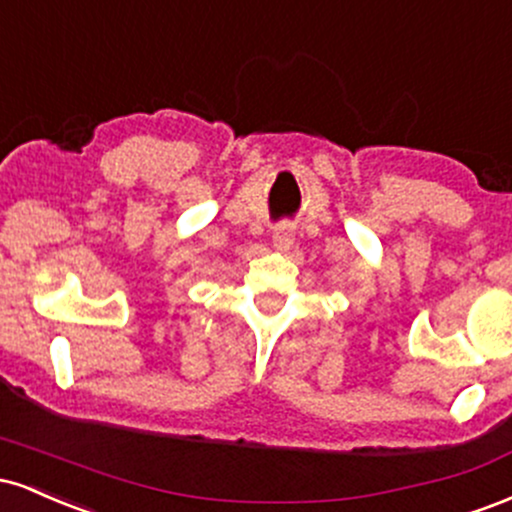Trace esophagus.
<instances>
[{
  "mask_svg": "<svg viewBox=\"0 0 512 512\" xmlns=\"http://www.w3.org/2000/svg\"><path fill=\"white\" fill-rule=\"evenodd\" d=\"M293 238H296V233H293V228L291 226H279L274 231V236H272V245L276 250H289L291 245H293Z\"/></svg>",
  "mask_w": 512,
  "mask_h": 512,
  "instance_id": "obj_1",
  "label": "esophagus"
}]
</instances>
